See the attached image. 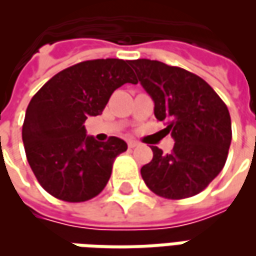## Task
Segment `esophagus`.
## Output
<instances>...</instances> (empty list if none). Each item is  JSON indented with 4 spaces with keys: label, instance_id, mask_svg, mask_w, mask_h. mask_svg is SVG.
Segmentation results:
<instances>
[{
    "label": "esophagus",
    "instance_id": "34e87169",
    "mask_svg": "<svg viewBox=\"0 0 256 256\" xmlns=\"http://www.w3.org/2000/svg\"><path fill=\"white\" fill-rule=\"evenodd\" d=\"M128 148H136V146H138L140 142H137V141H128Z\"/></svg>",
    "mask_w": 256,
    "mask_h": 256
}]
</instances>
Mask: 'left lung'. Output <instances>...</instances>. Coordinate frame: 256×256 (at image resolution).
Segmentation results:
<instances>
[{"instance_id":"left-lung-1","label":"left lung","mask_w":256,"mask_h":256,"mask_svg":"<svg viewBox=\"0 0 256 256\" xmlns=\"http://www.w3.org/2000/svg\"><path fill=\"white\" fill-rule=\"evenodd\" d=\"M130 66L155 102L156 119L166 120L164 132L176 141L170 154L150 146L154 158L141 168L144 182L158 196L172 200L198 194L228 159V106L204 79L184 68L148 58L132 60Z\"/></svg>"}]
</instances>
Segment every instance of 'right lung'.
<instances>
[{
	"mask_svg": "<svg viewBox=\"0 0 256 256\" xmlns=\"http://www.w3.org/2000/svg\"><path fill=\"white\" fill-rule=\"evenodd\" d=\"M130 60L97 58L56 74L31 98L22 130L34 176L56 198L80 203L106 188L112 164L128 144L118 137L98 142L84 120L100 115L111 94L137 84Z\"/></svg>",
	"mask_w": 256,
	"mask_h": 256,
	"instance_id": "right-lung-1",
	"label": "right lung"
}]
</instances>
